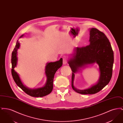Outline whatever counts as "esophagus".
Listing matches in <instances>:
<instances>
[{
  "label": "esophagus",
  "mask_w": 123,
  "mask_h": 123,
  "mask_svg": "<svg viewBox=\"0 0 123 123\" xmlns=\"http://www.w3.org/2000/svg\"><path fill=\"white\" fill-rule=\"evenodd\" d=\"M63 62L64 64H66L68 62V60L66 58H63Z\"/></svg>",
  "instance_id": "34e87169"
}]
</instances>
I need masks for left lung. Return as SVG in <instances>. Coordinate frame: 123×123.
I'll use <instances>...</instances> for the list:
<instances>
[{"label":"left lung","instance_id":"8db88e82","mask_svg":"<svg viewBox=\"0 0 123 123\" xmlns=\"http://www.w3.org/2000/svg\"><path fill=\"white\" fill-rule=\"evenodd\" d=\"M90 44L86 47H77L68 62L72 71L71 86L77 93L82 94L99 92L110 81L114 62L113 52L110 42L104 33L96 28L90 30ZM96 62L99 65L100 76L96 85L85 90H77L73 85L74 73L79 68Z\"/></svg>","mask_w":123,"mask_h":123}]
</instances>
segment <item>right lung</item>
Listing matches in <instances>:
<instances>
[{"label": "right lung", "mask_w": 123, "mask_h": 123, "mask_svg": "<svg viewBox=\"0 0 123 123\" xmlns=\"http://www.w3.org/2000/svg\"><path fill=\"white\" fill-rule=\"evenodd\" d=\"M22 35L20 37H22ZM20 47V43L17 41L12 56V74L13 78L18 86L21 88L24 92L31 96L35 97H41L50 94L53 90V81L54 75L56 71L62 66L63 64V59H60L59 61L55 62L47 63L46 66L45 73L47 76V83L45 86L41 88L35 89H30L25 87L21 81L17 73L15 71L14 68L17 64V50Z\"/></svg>", "instance_id": "add662e5"}]
</instances>
